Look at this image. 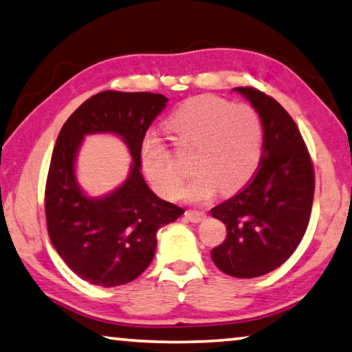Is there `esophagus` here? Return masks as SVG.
<instances>
[{"mask_svg":"<svg viewBox=\"0 0 352 352\" xmlns=\"http://www.w3.org/2000/svg\"><path fill=\"white\" fill-rule=\"evenodd\" d=\"M185 217L190 219L191 223H199V221H202V219H206L207 214L204 212H199V210H186Z\"/></svg>","mask_w":352,"mask_h":352,"instance_id":"1","label":"esophagus"}]
</instances>
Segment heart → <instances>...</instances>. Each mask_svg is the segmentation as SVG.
Listing matches in <instances>:
<instances>
[{
	"label": "heart",
	"mask_w": 352,
	"mask_h": 352,
	"mask_svg": "<svg viewBox=\"0 0 352 352\" xmlns=\"http://www.w3.org/2000/svg\"><path fill=\"white\" fill-rule=\"evenodd\" d=\"M166 124L178 145L194 148L190 166L196 175L183 191L190 201H206L217 190L223 194L239 191L258 170L262 123L253 107L232 106L217 96H196L180 104ZM139 164L161 196H178L183 172L169 146L156 134L146 133L140 140Z\"/></svg>",
	"instance_id": "heart-1"
}]
</instances>
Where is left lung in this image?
Returning <instances> with one entry per match:
<instances>
[{
  "mask_svg": "<svg viewBox=\"0 0 352 352\" xmlns=\"http://www.w3.org/2000/svg\"><path fill=\"white\" fill-rule=\"evenodd\" d=\"M235 91L258 110L264 142L248 185L212 208L228 235L212 250L219 270L235 278H256L280 267L303 239L314 196V167L308 148L280 102L253 87Z\"/></svg>",
  "mask_w": 352,
  "mask_h": 352,
  "instance_id": "1",
  "label": "left lung"
}]
</instances>
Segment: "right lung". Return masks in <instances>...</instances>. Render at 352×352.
<instances>
[{
  "label": "right lung",
  "instance_id": "1",
  "mask_svg": "<svg viewBox=\"0 0 352 352\" xmlns=\"http://www.w3.org/2000/svg\"><path fill=\"white\" fill-rule=\"evenodd\" d=\"M167 98L148 91H101L67 118L56 139L45 183L49 237L67 267L91 285L133 281L150 265L156 232L185 210L150 190L139 164V145ZM113 132L133 156L129 180L109 197L91 199L76 185L74 162L83 135Z\"/></svg>",
  "mask_w": 352,
  "mask_h": 352
}]
</instances>
